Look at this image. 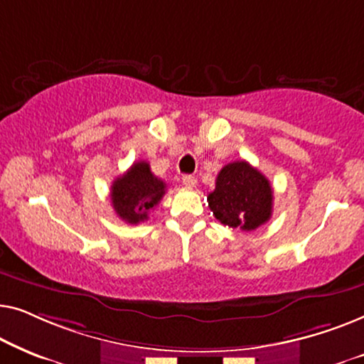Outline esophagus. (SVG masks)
<instances>
[{
	"instance_id": "obj_1",
	"label": "esophagus",
	"mask_w": 364,
	"mask_h": 364,
	"mask_svg": "<svg viewBox=\"0 0 364 364\" xmlns=\"http://www.w3.org/2000/svg\"><path fill=\"white\" fill-rule=\"evenodd\" d=\"M182 183L188 188H193L197 186V178L193 176H182Z\"/></svg>"
}]
</instances>
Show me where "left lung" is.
I'll return each mask as SVG.
<instances>
[{"label": "left lung", "instance_id": "obj_1", "mask_svg": "<svg viewBox=\"0 0 364 364\" xmlns=\"http://www.w3.org/2000/svg\"><path fill=\"white\" fill-rule=\"evenodd\" d=\"M207 200L223 225L252 232L270 220L273 191L262 172L245 161H235L218 172Z\"/></svg>", "mask_w": 364, "mask_h": 364}]
</instances>
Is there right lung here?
Wrapping results in <instances>:
<instances>
[{
  "label": "right lung",
  "mask_w": 364,
  "mask_h": 364,
  "mask_svg": "<svg viewBox=\"0 0 364 364\" xmlns=\"http://www.w3.org/2000/svg\"><path fill=\"white\" fill-rule=\"evenodd\" d=\"M166 182L154 176L146 161L134 162L111 187L112 207L124 222L136 225L147 220L149 212L162 200Z\"/></svg>",
  "instance_id": "1"
}]
</instances>
